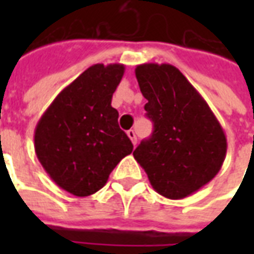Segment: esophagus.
Masks as SVG:
<instances>
[{"label":"esophagus","mask_w":254,"mask_h":254,"mask_svg":"<svg viewBox=\"0 0 254 254\" xmlns=\"http://www.w3.org/2000/svg\"><path fill=\"white\" fill-rule=\"evenodd\" d=\"M127 137L130 138V141H132L134 145H136V143H137V137H136V132L133 130V129H130V130H127Z\"/></svg>","instance_id":"esophagus-1"}]
</instances>
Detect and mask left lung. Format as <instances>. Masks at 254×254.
<instances>
[{"label":"left lung","mask_w":254,"mask_h":254,"mask_svg":"<svg viewBox=\"0 0 254 254\" xmlns=\"http://www.w3.org/2000/svg\"><path fill=\"white\" fill-rule=\"evenodd\" d=\"M134 73L147 99L144 109L154 122V133L140 143L133 156L159 194L185 198L222 169L227 151L223 127L176 66L141 64Z\"/></svg>","instance_id":"left-lung-1"}]
</instances>
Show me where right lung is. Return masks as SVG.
I'll list each match as a JSON object with an SVG mask.
<instances>
[{
    "label": "right lung",
    "mask_w": 254,
    "mask_h": 254,
    "mask_svg": "<svg viewBox=\"0 0 254 254\" xmlns=\"http://www.w3.org/2000/svg\"><path fill=\"white\" fill-rule=\"evenodd\" d=\"M125 73L122 64H95L60 92L38 121L34 145L49 177L73 196H91L133 151L118 127L113 94Z\"/></svg>",
    "instance_id": "add662e5"
}]
</instances>
